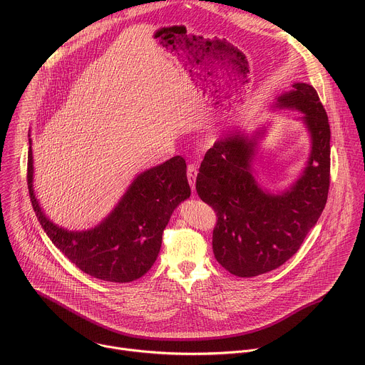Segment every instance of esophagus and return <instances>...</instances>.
<instances>
[{
    "label": "esophagus",
    "mask_w": 365,
    "mask_h": 365,
    "mask_svg": "<svg viewBox=\"0 0 365 365\" xmlns=\"http://www.w3.org/2000/svg\"><path fill=\"white\" fill-rule=\"evenodd\" d=\"M196 176H197V165H196V163H190V165L187 166V180H189V185H190L192 190H195Z\"/></svg>",
    "instance_id": "obj_1"
}]
</instances>
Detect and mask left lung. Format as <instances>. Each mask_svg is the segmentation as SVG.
Wrapping results in <instances>:
<instances>
[{
  "label": "left lung",
  "instance_id": "obj_1",
  "mask_svg": "<svg viewBox=\"0 0 365 365\" xmlns=\"http://www.w3.org/2000/svg\"><path fill=\"white\" fill-rule=\"evenodd\" d=\"M277 107L301 110L312 138L308 166L289 190L264 192L251 173L254 143L229 135L206 152L196 178L199 197L217 217L212 235L215 258L240 278L285 264L301 248L328 197L331 132L317 90L295 83L291 93L278 97Z\"/></svg>",
  "mask_w": 365,
  "mask_h": 365
}]
</instances>
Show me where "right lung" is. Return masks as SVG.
<instances>
[{
  "label": "right lung",
  "mask_w": 365,
  "mask_h": 365,
  "mask_svg": "<svg viewBox=\"0 0 365 365\" xmlns=\"http://www.w3.org/2000/svg\"><path fill=\"white\" fill-rule=\"evenodd\" d=\"M27 185L33 209L53 244L84 274L108 282H132L153 267L162 235L176 206L190 196L182 156L139 175L120 203L98 226L68 232L41 212L33 190V153L29 149Z\"/></svg>",
  "instance_id": "right-lung-1"
}]
</instances>
